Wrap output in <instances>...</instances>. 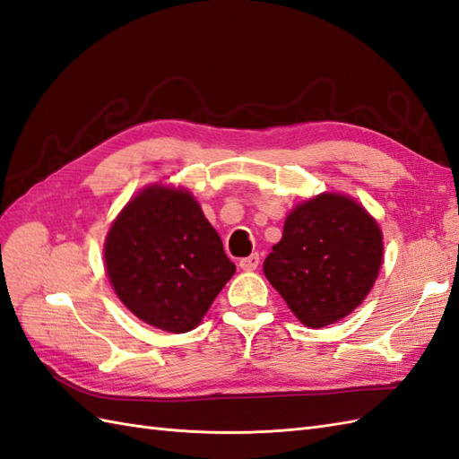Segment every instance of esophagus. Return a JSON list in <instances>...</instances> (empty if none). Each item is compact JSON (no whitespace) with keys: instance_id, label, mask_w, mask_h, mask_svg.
Returning a JSON list of instances; mask_svg holds the SVG:
<instances>
[{"instance_id":"esophagus-1","label":"esophagus","mask_w":459,"mask_h":459,"mask_svg":"<svg viewBox=\"0 0 459 459\" xmlns=\"http://www.w3.org/2000/svg\"><path fill=\"white\" fill-rule=\"evenodd\" d=\"M258 264H260V254H258V252H254V254L247 255V258H242L238 265H240L242 270L250 272V270H255V268H258Z\"/></svg>"}]
</instances>
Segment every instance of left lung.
I'll list each match as a JSON object with an SVG mask.
<instances>
[{"mask_svg":"<svg viewBox=\"0 0 459 459\" xmlns=\"http://www.w3.org/2000/svg\"><path fill=\"white\" fill-rule=\"evenodd\" d=\"M383 255L381 230L344 195L323 194L297 205L264 273L299 321L333 325L366 299Z\"/></svg>","mask_w":459,"mask_h":459,"instance_id":"obj_1","label":"left lung"}]
</instances>
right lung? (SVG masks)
I'll return each mask as SVG.
<instances>
[{
	"label": "right lung",
	"instance_id": "add662e5",
	"mask_svg": "<svg viewBox=\"0 0 459 459\" xmlns=\"http://www.w3.org/2000/svg\"><path fill=\"white\" fill-rule=\"evenodd\" d=\"M105 265L119 299L168 333H187L237 272L187 191L148 187L108 234Z\"/></svg>",
	"mask_w": 459,
	"mask_h": 459
}]
</instances>
